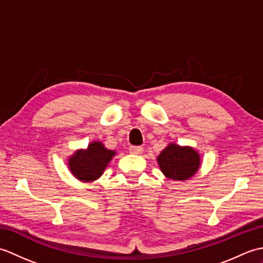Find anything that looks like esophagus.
<instances>
[{
	"label": "esophagus",
	"instance_id": "obj_1",
	"mask_svg": "<svg viewBox=\"0 0 263 263\" xmlns=\"http://www.w3.org/2000/svg\"><path fill=\"white\" fill-rule=\"evenodd\" d=\"M130 153L135 154V155H140L143 153V148L142 147H137V146H131L130 147Z\"/></svg>",
	"mask_w": 263,
	"mask_h": 263
}]
</instances>
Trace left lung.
<instances>
[{
  "instance_id": "obj_1",
  "label": "left lung",
  "mask_w": 263,
  "mask_h": 263,
  "mask_svg": "<svg viewBox=\"0 0 263 263\" xmlns=\"http://www.w3.org/2000/svg\"><path fill=\"white\" fill-rule=\"evenodd\" d=\"M160 171L173 181H186L198 172L200 155L191 147L170 143L157 157Z\"/></svg>"
}]
</instances>
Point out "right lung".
I'll use <instances>...</instances> for the list:
<instances>
[{
	"label": "right lung",
	"mask_w": 263,
	"mask_h": 263,
	"mask_svg": "<svg viewBox=\"0 0 263 263\" xmlns=\"http://www.w3.org/2000/svg\"><path fill=\"white\" fill-rule=\"evenodd\" d=\"M116 153L105 148L100 141L89 143L87 149H80L69 158L70 172L78 180L92 182L103 174Z\"/></svg>",
	"instance_id": "1"
}]
</instances>
